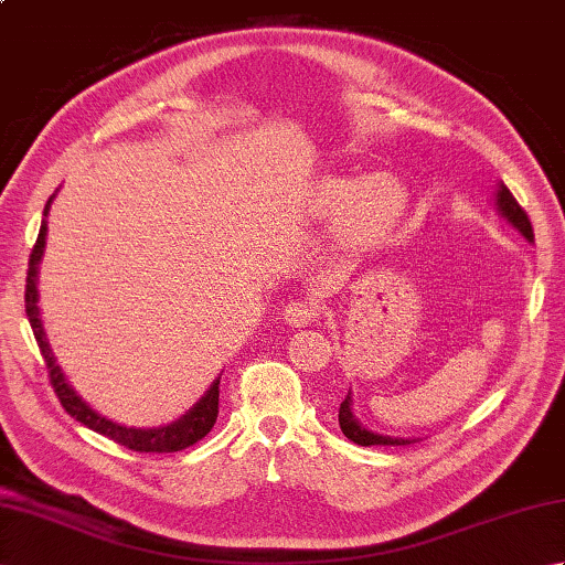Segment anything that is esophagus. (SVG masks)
I'll return each mask as SVG.
<instances>
[{"instance_id": "34e87169", "label": "esophagus", "mask_w": 565, "mask_h": 565, "mask_svg": "<svg viewBox=\"0 0 565 565\" xmlns=\"http://www.w3.org/2000/svg\"><path fill=\"white\" fill-rule=\"evenodd\" d=\"M318 316H320L318 306L313 301H308V298H306V301H294V303L286 306V310H284V318L291 328H308Z\"/></svg>"}]
</instances>
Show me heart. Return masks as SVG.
Masks as SVG:
<instances>
[{
    "label": "heart",
    "instance_id": "obj_1",
    "mask_svg": "<svg viewBox=\"0 0 565 565\" xmlns=\"http://www.w3.org/2000/svg\"><path fill=\"white\" fill-rule=\"evenodd\" d=\"M318 221L338 223L347 243L376 247L405 223L411 189L401 177L376 172L369 177H322L310 206Z\"/></svg>",
    "mask_w": 565,
    "mask_h": 565
}]
</instances>
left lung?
Segmentation results:
<instances>
[{"mask_svg":"<svg viewBox=\"0 0 565 565\" xmlns=\"http://www.w3.org/2000/svg\"><path fill=\"white\" fill-rule=\"evenodd\" d=\"M493 206L498 211L500 218H505L514 231H518L526 243H534V231L532 223L526 218V213L522 211V206L514 196L510 194V189L505 184H498L495 194H493ZM340 427L344 431L347 439H352L354 444H362V447H374V444H383V447H401V444H413L419 441L415 437H391V435H379V431L364 427L359 423V417L354 415L352 407V391L344 395V401L340 403Z\"/></svg>","mask_w":565,"mask_h":565,"instance_id":"obj_1","label":"left lung"}]
</instances>
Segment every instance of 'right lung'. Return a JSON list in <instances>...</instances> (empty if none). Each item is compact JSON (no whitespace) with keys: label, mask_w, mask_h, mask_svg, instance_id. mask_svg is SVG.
Here are the masks:
<instances>
[{"label":"right lung","mask_w":565,"mask_h":565,"mask_svg":"<svg viewBox=\"0 0 565 565\" xmlns=\"http://www.w3.org/2000/svg\"><path fill=\"white\" fill-rule=\"evenodd\" d=\"M55 194L47 199L45 209H43V223H41V233L39 239H35L31 259H29V276H26V316L31 322L33 338L41 347V354L45 359L47 374H51V383L57 393L60 403L67 411V415H72L82 423L84 427H89L99 435L109 437L124 447L134 449V451H152V454H167V451H182L191 444H196L199 439H203L211 431V427L215 425V417H218V383L221 376L215 379L209 391L201 395V398L189 407V411L172 419L170 425H160V427H126L118 425L114 419L104 417L102 413L94 411V407L82 398V395L70 386V381L65 376L63 366L57 364V359L53 354V347L45 338L43 330V320H41V308H39V264L43 259V249H45V235H47V221L45 215L51 211Z\"/></svg>","instance_id":"right-lung-1"}]
</instances>
